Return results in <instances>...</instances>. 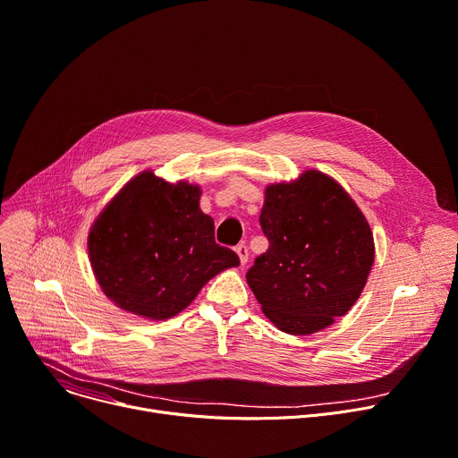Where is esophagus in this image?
<instances>
[{"label":"esophagus","mask_w":458,"mask_h":458,"mask_svg":"<svg viewBox=\"0 0 458 458\" xmlns=\"http://www.w3.org/2000/svg\"><path fill=\"white\" fill-rule=\"evenodd\" d=\"M235 252H237V256H239L241 265H246V261H248V248H246V244H239V246L235 248Z\"/></svg>","instance_id":"esophagus-1"}]
</instances>
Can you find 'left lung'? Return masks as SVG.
<instances>
[{
	"label": "left lung",
	"mask_w": 458,
	"mask_h": 458,
	"mask_svg": "<svg viewBox=\"0 0 458 458\" xmlns=\"http://www.w3.org/2000/svg\"><path fill=\"white\" fill-rule=\"evenodd\" d=\"M268 250L246 272L265 316L283 332L307 336L345 316L374 261L370 226L349 193L307 170L270 184L259 216Z\"/></svg>",
	"instance_id": "8db88e82"
}]
</instances>
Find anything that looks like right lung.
I'll return each mask as SVG.
<instances>
[{
    "label": "right lung",
    "mask_w": 458,
    "mask_h": 458,
    "mask_svg": "<svg viewBox=\"0 0 458 458\" xmlns=\"http://www.w3.org/2000/svg\"><path fill=\"white\" fill-rule=\"evenodd\" d=\"M200 188L142 172L91 226L89 261L104 294L122 310L168 319L219 272L237 267L216 242L214 219L199 208Z\"/></svg>",
    "instance_id": "1"
}]
</instances>
